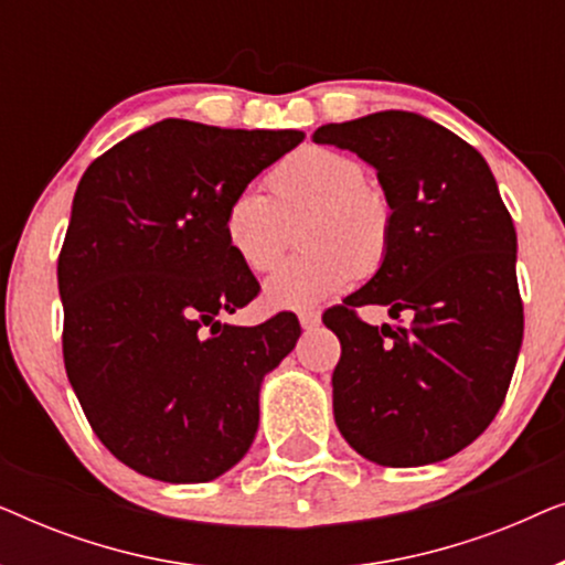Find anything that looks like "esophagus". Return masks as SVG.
<instances>
[{
    "label": "esophagus",
    "mask_w": 565,
    "mask_h": 565,
    "mask_svg": "<svg viewBox=\"0 0 565 565\" xmlns=\"http://www.w3.org/2000/svg\"><path fill=\"white\" fill-rule=\"evenodd\" d=\"M298 321L303 329H316L321 323V313L319 311H300Z\"/></svg>",
    "instance_id": "34e87169"
}]
</instances>
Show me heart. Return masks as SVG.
Segmentation results:
<instances>
[{
  "label": "heart",
  "instance_id": "heart-1",
  "mask_svg": "<svg viewBox=\"0 0 565 565\" xmlns=\"http://www.w3.org/2000/svg\"><path fill=\"white\" fill-rule=\"evenodd\" d=\"M269 198L242 190L221 218L228 252L252 273H267L288 249L290 226L308 252L285 259L265 282L273 308H308L370 277L385 265L393 244V203L367 182L365 167L342 151L308 146L267 174Z\"/></svg>",
  "mask_w": 565,
  "mask_h": 565
}]
</instances>
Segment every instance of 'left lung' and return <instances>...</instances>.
I'll return each mask as SVG.
<instances>
[{
    "label": "left lung",
    "mask_w": 565,
    "mask_h": 565,
    "mask_svg": "<svg viewBox=\"0 0 565 565\" xmlns=\"http://www.w3.org/2000/svg\"><path fill=\"white\" fill-rule=\"evenodd\" d=\"M313 141L373 164L396 215L385 265L323 313L342 344L337 427L377 466L450 458L493 422L522 347L512 215L481 153L416 113L329 122ZM360 305L409 321L370 328Z\"/></svg>",
    "instance_id": "8db88e82"
}]
</instances>
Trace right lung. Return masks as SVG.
<instances>
[{
	"mask_svg": "<svg viewBox=\"0 0 565 565\" xmlns=\"http://www.w3.org/2000/svg\"><path fill=\"white\" fill-rule=\"evenodd\" d=\"M303 141L167 118L97 157L58 254L64 365L89 427L138 473L213 481L249 450L259 383L296 347V313L221 323L257 277L223 242L228 200Z\"/></svg>",
	"mask_w": 565,
	"mask_h": 565,
	"instance_id": "1",
	"label": "right lung"
}]
</instances>
